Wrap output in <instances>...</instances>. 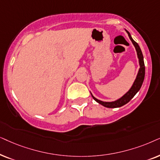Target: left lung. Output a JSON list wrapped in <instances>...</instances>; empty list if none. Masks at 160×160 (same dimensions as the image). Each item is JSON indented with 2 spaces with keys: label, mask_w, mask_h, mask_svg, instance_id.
<instances>
[{
  "label": "left lung",
  "mask_w": 160,
  "mask_h": 160,
  "mask_svg": "<svg viewBox=\"0 0 160 160\" xmlns=\"http://www.w3.org/2000/svg\"><path fill=\"white\" fill-rule=\"evenodd\" d=\"M127 33H128V36L129 37V39L132 42V44L135 46V48L136 49V51H137V54H138V57L139 58V63H140V69L139 72H138V74L137 75V78H136V80L134 82V83L132 86V88L129 89V91L127 92V93H125L124 95L122 97L120 98V99L116 100L115 102H102L100 101V100L96 99V98L92 96L93 99L95 100L96 102H97L98 103L100 104V105H103L104 107L108 108H120L121 106L126 105L127 103L130 101V100L132 99L136 93L138 92V91L140 90V88H141L142 82H143L144 80V78H145V64H144V61H143V55H142V51L140 50L139 45L137 42L134 41L132 38L130 33H129L128 31H127Z\"/></svg>",
  "instance_id": "left-lung-1"
}]
</instances>
